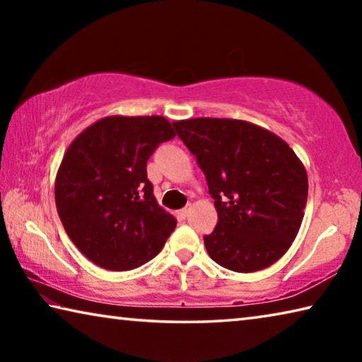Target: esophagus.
<instances>
[{"instance_id":"34e87169","label":"esophagus","mask_w":362,"mask_h":362,"mask_svg":"<svg viewBox=\"0 0 362 362\" xmlns=\"http://www.w3.org/2000/svg\"><path fill=\"white\" fill-rule=\"evenodd\" d=\"M188 212H189V207L187 206V207H183V209L177 211V217H179V218H187L188 217Z\"/></svg>"}]
</instances>
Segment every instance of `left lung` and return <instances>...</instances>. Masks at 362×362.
<instances>
[{
    "label": "left lung",
    "instance_id": "8db88e82",
    "mask_svg": "<svg viewBox=\"0 0 362 362\" xmlns=\"http://www.w3.org/2000/svg\"><path fill=\"white\" fill-rule=\"evenodd\" d=\"M196 156L218 222L204 246L220 267L252 273L273 265L296 240L308 177L276 134L252 122L194 118L173 122Z\"/></svg>",
    "mask_w": 362,
    "mask_h": 362
}]
</instances>
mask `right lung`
I'll return each instance as SVG.
<instances>
[{"mask_svg":"<svg viewBox=\"0 0 362 362\" xmlns=\"http://www.w3.org/2000/svg\"><path fill=\"white\" fill-rule=\"evenodd\" d=\"M163 116H107L73 140L56 177V206L79 252L127 272L159 254L177 220L156 203L146 161L174 139Z\"/></svg>","mask_w":362,"mask_h":362,"instance_id":"1","label":"right lung"}]
</instances>
